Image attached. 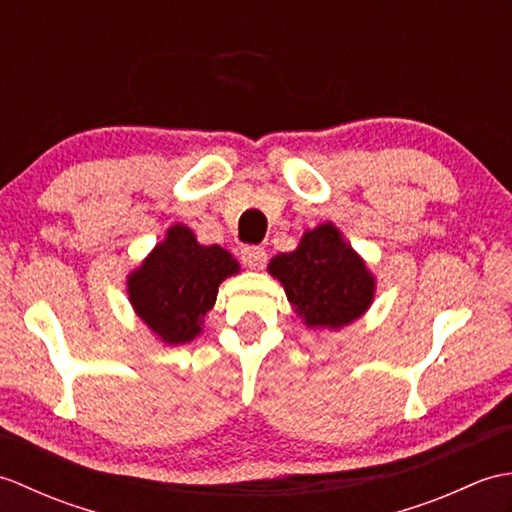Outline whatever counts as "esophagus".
Wrapping results in <instances>:
<instances>
[{
	"mask_svg": "<svg viewBox=\"0 0 512 512\" xmlns=\"http://www.w3.org/2000/svg\"><path fill=\"white\" fill-rule=\"evenodd\" d=\"M242 262L248 268H262L266 264V250L262 246H244L242 248Z\"/></svg>",
	"mask_w": 512,
	"mask_h": 512,
	"instance_id": "34e87169",
	"label": "esophagus"
}]
</instances>
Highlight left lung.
Wrapping results in <instances>:
<instances>
[{
	"label": "left lung",
	"instance_id": "8db88e82",
	"mask_svg": "<svg viewBox=\"0 0 512 512\" xmlns=\"http://www.w3.org/2000/svg\"><path fill=\"white\" fill-rule=\"evenodd\" d=\"M292 308L308 328L339 330L372 306L376 281L332 222L301 237L297 250L270 259Z\"/></svg>",
	"mask_w": 512,
	"mask_h": 512
}]
</instances>
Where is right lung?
I'll return each mask as SVG.
<instances>
[{
  "label": "right lung",
  "instance_id": "1",
  "mask_svg": "<svg viewBox=\"0 0 512 512\" xmlns=\"http://www.w3.org/2000/svg\"><path fill=\"white\" fill-rule=\"evenodd\" d=\"M239 273V264L222 246H202L184 224H173L165 242L127 277V295L136 314L160 341L189 343L202 332L217 288Z\"/></svg>",
  "mask_w": 512,
  "mask_h": 512
}]
</instances>
